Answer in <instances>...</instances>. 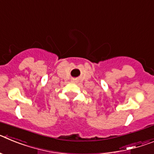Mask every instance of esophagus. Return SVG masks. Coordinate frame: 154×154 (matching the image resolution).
<instances>
[{
    "mask_svg": "<svg viewBox=\"0 0 154 154\" xmlns=\"http://www.w3.org/2000/svg\"><path fill=\"white\" fill-rule=\"evenodd\" d=\"M72 82H75V79H73V81Z\"/></svg>",
    "mask_w": 154,
    "mask_h": 154,
    "instance_id": "34e87169",
    "label": "esophagus"
}]
</instances>
